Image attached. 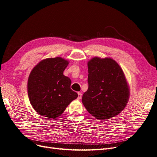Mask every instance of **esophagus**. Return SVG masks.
I'll use <instances>...</instances> for the list:
<instances>
[{
	"mask_svg": "<svg viewBox=\"0 0 157 157\" xmlns=\"http://www.w3.org/2000/svg\"><path fill=\"white\" fill-rule=\"evenodd\" d=\"M82 98V93L81 92H78V99H81Z\"/></svg>",
	"mask_w": 157,
	"mask_h": 157,
	"instance_id": "34e87169",
	"label": "esophagus"
}]
</instances>
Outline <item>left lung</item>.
I'll return each instance as SVG.
<instances>
[{"mask_svg": "<svg viewBox=\"0 0 157 157\" xmlns=\"http://www.w3.org/2000/svg\"><path fill=\"white\" fill-rule=\"evenodd\" d=\"M88 88L82 101L97 119H107L119 114L128 103L129 89L124 73L111 58H94L88 63Z\"/></svg>", "mask_w": 157, "mask_h": 157, "instance_id": "left-lung-1", "label": "left lung"}]
</instances>
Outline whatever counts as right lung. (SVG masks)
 I'll return each instance as SVG.
<instances>
[{
	"label": "right lung",
	"mask_w": 157,
	"mask_h": 157,
	"mask_svg": "<svg viewBox=\"0 0 157 157\" xmlns=\"http://www.w3.org/2000/svg\"><path fill=\"white\" fill-rule=\"evenodd\" d=\"M69 62L61 58L41 61L33 69L27 83L28 96L33 109L40 115L58 117L78 97L71 89V79L63 75Z\"/></svg>",
	"instance_id": "obj_1"
}]
</instances>
